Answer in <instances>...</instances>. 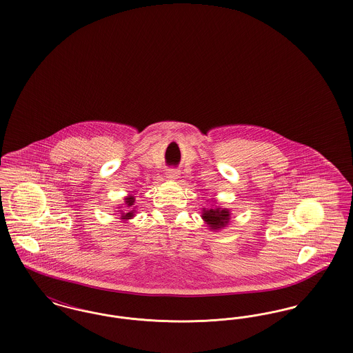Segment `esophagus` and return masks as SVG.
Instances as JSON below:
<instances>
[{"mask_svg": "<svg viewBox=\"0 0 353 353\" xmlns=\"http://www.w3.org/2000/svg\"><path fill=\"white\" fill-rule=\"evenodd\" d=\"M169 179H177L179 177V170L176 168H169L167 170Z\"/></svg>", "mask_w": 353, "mask_h": 353, "instance_id": "esophagus-1", "label": "esophagus"}]
</instances>
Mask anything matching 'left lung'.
Masks as SVG:
<instances>
[{
    "mask_svg": "<svg viewBox=\"0 0 353 353\" xmlns=\"http://www.w3.org/2000/svg\"><path fill=\"white\" fill-rule=\"evenodd\" d=\"M202 219L208 222L209 228L219 229V228H223L228 225V222L230 219V214H229V210L221 209V208L208 209V210L203 209Z\"/></svg>",
    "mask_w": 353,
    "mask_h": 353,
    "instance_id": "8db88e82",
    "label": "left lung"
}]
</instances>
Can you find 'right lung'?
Returning a JSON list of instances; mask_svg holds the SVG:
<instances>
[{
  "instance_id": "add662e5",
  "label": "right lung",
  "mask_w": 353,
  "mask_h": 353,
  "mask_svg": "<svg viewBox=\"0 0 353 353\" xmlns=\"http://www.w3.org/2000/svg\"><path fill=\"white\" fill-rule=\"evenodd\" d=\"M134 202V197H132V196L127 197V199H125V201H124V203H125V208H124V209H132ZM125 212H127V213H124V212H121V213H120V214H121V219H130L134 217V210H125Z\"/></svg>"
}]
</instances>
